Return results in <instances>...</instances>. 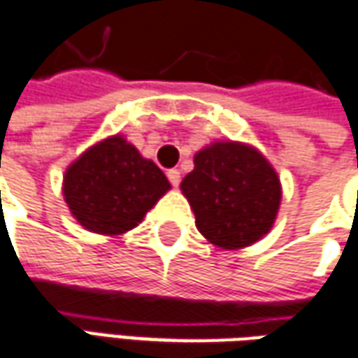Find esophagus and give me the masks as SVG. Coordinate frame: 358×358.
I'll use <instances>...</instances> for the list:
<instances>
[{"instance_id":"34e87169","label":"esophagus","mask_w":358,"mask_h":358,"mask_svg":"<svg viewBox=\"0 0 358 358\" xmlns=\"http://www.w3.org/2000/svg\"><path fill=\"white\" fill-rule=\"evenodd\" d=\"M168 180H170V184L174 186V188H178L180 184V172L176 168H172V170H168Z\"/></svg>"}]
</instances>
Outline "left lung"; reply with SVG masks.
Here are the masks:
<instances>
[{
  "instance_id": "left-lung-1",
  "label": "left lung",
  "mask_w": 358,
  "mask_h": 358,
  "mask_svg": "<svg viewBox=\"0 0 358 358\" xmlns=\"http://www.w3.org/2000/svg\"><path fill=\"white\" fill-rule=\"evenodd\" d=\"M180 190L198 231L222 250H241L267 236L281 203L275 168L255 146L238 141H216L198 150Z\"/></svg>"
}]
</instances>
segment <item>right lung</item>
<instances>
[{
	"instance_id": "right-lung-1",
	"label": "right lung",
	"mask_w": 358,
	"mask_h": 358,
	"mask_svg": "<svg viewBox=\"0 0 358 358\" xmlns=\"http://www.w3.org/2000/svg\"><path fill=\"white\" fill-rule=\"evenodd\" d=\"M168 190L164 172L122 134L87 148L63 176L69 212L83 228L101 236H122L136 228Z\"/></svg>"
}]
</instances>
